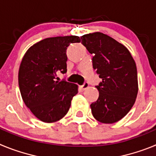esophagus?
Instances as JSON below:
<instances>
[{
    "mask_svg": "<svg viewBox=\"0 0 156 156\" xmlns=\"http://www.w3.org/2000/svg\"><path fill=\"white\" fill-rule=\"evenodd\" d=\"M88 87H89V84H88V83H85L84 84L82 85V86L80 87V88H81V89H82L83 90H86L87 88H88Z\"/></svg>",
    "mask_w": 156,
    "mask_h": 156,
    "instance_id": "1",
    "label": "esophagus"
}]
</instances>
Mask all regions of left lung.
<instances>
[{"instance_id": "left-lung-1", "label": "left lung", "mask_w": 156, "mask_h": 156, "mask_svg": "<svg viewBox=\"0 0 156 156\" xmlns=\"http://www.w3.org/2000/svg\"><path fill=\"white\" fill-rule=\"evenodd\" d=\"M90 54L93 68L102 81L96 86L97 101L90 105L93 116L102 123L122 119L134 104L138 92L136 63L123 44L109 36L95 32L81 37Z\"/></svg>"}]
</instances>
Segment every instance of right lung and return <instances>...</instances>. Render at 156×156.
<instances>
[{"label":"right lung","instance_id":"1","mask_svg":"<svg viewBox=\"0 0 156 156\" xmlns=\"http://www.w3.org/2000/svg\"><path fill=\"white\" fill-rule=\"evenodd\" d=\"M77 36L46 38L29 48L19 69V86L25 105L37 119L55 122L67 114L78 86L56 80L57 73L67 71L66 49L80 43Z\"/></svg>","mask_w":156,"mask_h":156}]
</instances>
